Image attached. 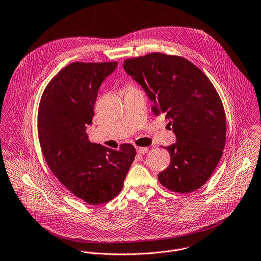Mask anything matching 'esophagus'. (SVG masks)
Masks as SVG:
<instances>
[{"mask_svg": "<svg viewBox=\"0 0 261 261\" xmlns=\"http://www.w3.org/2000/svg\"><path fill=\"white\" fill-rule=\"evenodd\" d=\"M136 150H137V152L138 153H140V154H145L147 151H148V148L147 147H136Z\"/></svg>", "mask_w": 261, "mask_h": 261, "instance_id": "1", "label": "esophagus"}]
</instances>
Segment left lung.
Returning <instances> with one entry per match:
<instances>
[{
    "mask_svg": "<svg viewBox=\"0 0 261 261\" xmlns=\"http://www.w3.org/2000/svg\"><path fill=\"white\" fill-rule=\"evenodd\" d=\"M123 68L144 90L155 115L165 114L177 142L165 147L170 166L163 186L179 193L197 190L222 159L227 122L223 102L206 75L185 58L153 53L126 60Z\"/></svg>",
    "mask_w": 261,
    "mask_h": 261,
    "instance_id": "8db88e82",
    "label": "left lung"
}]
</instances>
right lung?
Masks as SVG:
<instances>
[{"label": "right lung", "instance_id": "right-lung-1", "mask_svg": "<svg viewBox=\"0 0 261 261\" xmlns=\"http://www.w3.org/2000/svg\"><path fill=\"white\" fill-rule=\"evenodd\" d=\"M117 62L72 63L47 84L38 108V138L47 166L75 196L90 205L108 202L123 188L135 159L131 144L112 149L88 139L97 91Z\"/></svg>", "mask_w": 261, "mask_h": 261}]
</instances>
